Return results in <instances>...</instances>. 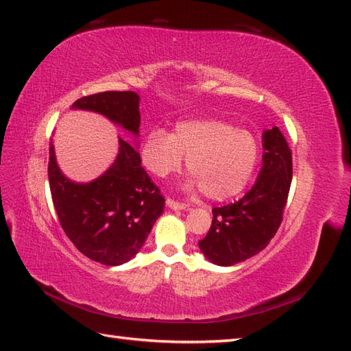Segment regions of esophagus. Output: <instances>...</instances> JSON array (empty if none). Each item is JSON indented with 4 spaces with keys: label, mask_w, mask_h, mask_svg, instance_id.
Segmentation results:
<instances>
[{
    "label": "esophagus",
    "mask_w": 351,
    "mask_h": 351,
    "mask_svg": "<svg viewBox=\"0 0 351 351\" xmlns=\"http://www.w3.org/2000/svg\"><path fill=\"white\" fill-rule=\"evenodd\" d=\"M166 205H167V208L173 209V210H184L186 208L185 203H179V202H175L172 199H167L166 200Z\"/></svg>",
    "instance_id": "34e87169"
}]
</instances>
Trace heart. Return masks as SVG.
Segmentation results:
<instances>
[{
  "label": "heart",
  "mask_w": 351,
  "mask_h": 351,
  "mask_svg": "<svg viewBox=\"0 0 351 351\" xmlns=\"http://www.w3.org/2000/svg\"><path fill=\"white\" fill-rule=\"evenodd\" d=\"M193 178L186 189L199 184L210 200H227L248 185L258 160V146L247 130L234 128L218 119H193L179 122L173 134L151 130L141 146L146 170L165 178L182 165Z\"/></svg>",
  "instance_id": "heart-1"
}]
</instances>
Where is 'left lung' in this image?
Segmentation results:
<instances>
[{"instance_id":"1","label":"left lung","mask_w":351,"mask_h":351,"mask_svg":"<svg viewBox=\"0 0 351 351\" xmlns=\"http://www.w3.org/2000/svg\"><path fill=\"white\" fill-rule=\"evenodd\" d=\"M263 156L256 184L238 202L213 209V224L199 241L210 263L232 266L267 247L282 221L291 184V151L278 127L265 130Z\"/></svg>"}]
</instances>
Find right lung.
<instances>
[{"mask_svg":"<svg viewBox=\"0 0 351 351\" xmlns=\"http://www.w3.org/2000/svg\"><path fill=\"white\" fill-rule=\"evenodd\" d=\"M141 97L133 91H106L73 103L71 109L100 113L125 130L134 145L118 137V156L103 175L75 182L56 162L49 145V186L65 234L82 254L106 266L130 262L165 210V197L141 166L137 151Z\"/></svg>","mask_w":351,"mask_h":351,"instance_id":"right-lung-1","label":"right lung"}]
</instances>
